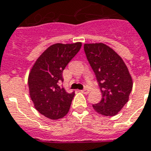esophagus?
I'll list each match as a JSON object with an SVG mask.
<instances>
[{
  "instance_id": "obj_1",
  "label": "esophagus",
  "mask_w": 151,
  "mask_h": 151,
  "mask_svg": "<svg viewBox=\"0 0 151 151\" xmlns=\"http://www.w3.org/2000/svg\"><path fill=\"white\" fill-rule=\"evenodd\" d=\"M82 93H84V94H86V95H87L89 92H90V90H89L88 88H85L84 90H82Z\"/></svg>"
}]
</instances>
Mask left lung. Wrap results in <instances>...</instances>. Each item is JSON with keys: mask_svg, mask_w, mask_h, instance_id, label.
I'll list each match as a JSON object with an SVG mask.
<instances>
[{"mask_svg": "<svg viewBox=\"0 0 151 151\" xmlns=\"http://www.w3.org/2000/svg\"><path fill=\"white\" fill-rule=\"evenodd\" d=\"M86 56L95 72L102 99L93 105L106 116H116L129 101L133 80L122 58L104 43H85Z\"/></svg>", "mask_w": 151, "mask_h": 151, "instance_id": "1", "label": "left lung"}]
</instances>
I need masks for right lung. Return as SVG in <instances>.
I'll return each mask as SVG.
<instances>
[{"label": "right lung", "mask_w": 151, "mask_h": 151, "mask_svg": "<svg viewBox=\"0 0 151 151\" xmlns=\"http://www.w3.org/2000/svg\"><path fill=\"white\" fill-rule=\"evenodd\" d=\"M82 43H55L36 60L28 77L29 93L35 109L51 120L68 113L74 92L68 93L60 86L62 73L75 56Z\"/></svg>", "instance_id": "right-lung-1"}]
</instances>
